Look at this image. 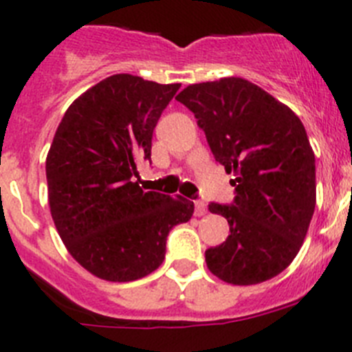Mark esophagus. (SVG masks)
<instances>
[{
  "instance_id": "esophagus-1",
  "label": "esophagus",
  "mask_w": 352,
  "mask_h": 352,
  "mask_svg": "<svg viewBox=\"0 0 352 352\" xmlns=\"http://www.w3.org/2000/svg\"><path fill=\"white\" fill-rule=\"evenodd\" d=\"M208 212V206H206L204 201H195V214L204 216Z\"/></svg>"
}]
</instances>
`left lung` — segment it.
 I'll use <instances>...</instances> for the list:
<instances>
[{"instance_id": "left-lung-1", "label": "left lung", "mask_w": 352, "mask_h": 352, "mask_svg": "<svg viewBox=\"0 0 352 352\" xmlns=\"http://www.w3.org/2000/svg\"><path fill=\"white\" fill-rule=\"evenodd\" d=\"M197 118L209 148L234 174L230 206L209 204L230 235L206 251L221 281L250 286L281 274L300 251L316 208V160L300 118L244 78L188 85L176 96Z\"/></svg>"}]
</instances>
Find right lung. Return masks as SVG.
Returning <instances> with one entry per match:
<instances>
[{
    "label": "right lung",
    "mask_w": 352,
    "mask_h": 352,
    "mask_svg": "<svg viewBox=\"0 0 352 352\" xmlns=\"http://www.w3.org/2000/svg\"><path fill=\"white\" fill-rule=\"evenodd\" d=\"M182 83L113 75L71 102L47 155L48 206L64 246L99 279L136 281L166 258L170 228L193 202L143 192L136 164Z\"/></svg>",
    "instance_id": "right-lung-1"
}]
</instances>
